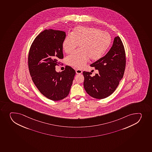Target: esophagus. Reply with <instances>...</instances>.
I'll return each instance as SVG.
<instances>
[{
	"mask_svg": "<svg viewBox=\"0 0 152 152\" xmlns=\"http://www.w3.org/2000/svg\"><path fill=\"white\" fill-rule=\"evenodd\" d=\"M76 73L77 74H81L82 73V71L80 69H76Z\"/></svg>",
	"mask_w": 152,
	"mask_h": 152,
	"instance_id": "esophagus-1",
	"label": "esophagus"
}]
</instances>
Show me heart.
I'll return each instance as SVG.
<instances>
[{
    "label": "heart",
    "mask_w": 152,
    "mask_h": 152,
    "mask_svg": "<svg viewBox=\"0 0 152 152\" xmlns=\"http://www.w3.org/2000/svg\"><path fill=\"white\" fill-rule=\"evenodd\" d=\"M111 42V36L95 28L78 26L65 37L62 42L65 53H72L79 45L80 50L66 58V63L76 68L84 67L89 58L99 60L108 50Z\"/></svg>",
    "instance_id": "obj_1"
}]
</instances>
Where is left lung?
Here are the masks:
<instances>
[{
    "label": "left lung",
    "instance_id": "left-lung-1",
    "mask_svg": "<svg viewBox=\"0 0 152 152\" xmlns=\"http://www.w3.org/2000/svg\"><path fill=\"white\" fill-rule=\"evenodd\" d=\"M126 66L124 47L119 37H115L113 46L104 57L91 64L99 71L94 76L84 71V87L93 98L102 99L115 90L123 77Z\"/></svg>",
    "mask_w": 152,
    "mask_h": 152
}]
</instances>
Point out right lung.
<instances>
[{
	"instance_id": "right-lung-1",
	"label": "right lung",
	"mask_w": 152,
	"mask_h": 152,
	"mask_svg": "<svg viewBox=\"0 0 152 152\" xmlns=\"http://www.w3.org/2000/svg\"><path fill=\"white\" fill-rule=\"evenodd\" d=\"M65 33L45 30L36 37L31 45L28 67L35 86L48 99L57 101L69 94L76 72L67 66L61 72L56 71L59 59L63 58L62 42Z\"/></svg>"
}]
</instances>
